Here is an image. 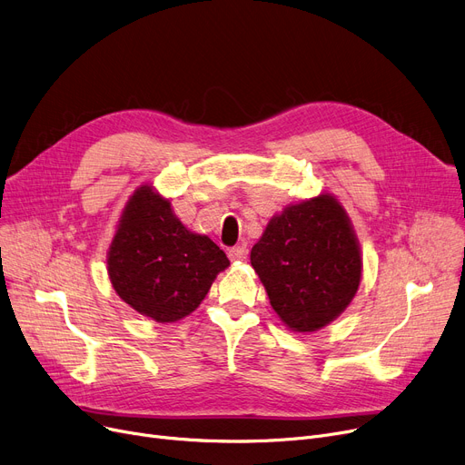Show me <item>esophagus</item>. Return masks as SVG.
<instances>
[{"mask_svg":"<svg viewBox=\"0 0 465 465\" xmlns=\"http://www.w3.org/2000/svg\"><path fill=\"white\" fill-rule=\"evenodd\" d=\"M247 254H249V249L245 245H239V247H233L228 251L230 260H245Z\"/></svg>","mask_w":465,"mask_h":465,"instance_id":"obj_1","label":"esophagus"}]
</instances>
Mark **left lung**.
<instances>
[{
  "label": "left lung",
  "instance_id": "obj_1",
  "mask_svg": "<svg viewBox=\"0 0 465 465\" xmlns=\"http://www.w3.org/2000/svg\"><path fill=\"white\" fill-rule=\"evenodd\" d=\"M251 265L281 322L298 333L319 331L345 312L363 267L351 218L328 192L272 216Z\"/></svg>",
  "mask_w": 465,
  "mask_h": 465
}]
</instances>
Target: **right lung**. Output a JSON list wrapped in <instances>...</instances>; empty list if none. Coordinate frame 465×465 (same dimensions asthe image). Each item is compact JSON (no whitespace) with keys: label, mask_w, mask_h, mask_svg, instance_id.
<instances>
[{"label":"right lung","mask_w":465,"mask_h":465,"mask_svg":"<svg viewBox=\"0 0 465 465\" xmlns=\"http://www.w3.org/2000/svg\"><path fill=\"white\" fill-rule=\"evenodd\" d=\"M228 265L224 251L207 235L190 232L153 184H141L130 195L107 251L118 298L160 324L198 309Z\"/></svg>","instance_id":"right-lung-1"}]
</instances>
